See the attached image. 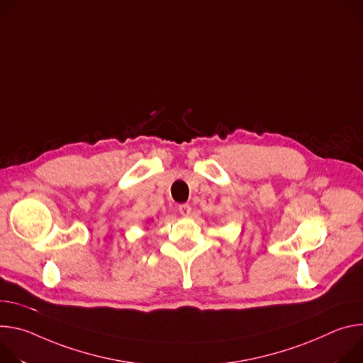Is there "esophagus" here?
<instances>
[{
  "label": "esophagus",
  "instance_id": "obj_1",
  "mask_svg": "<svg viewBox=\"0 0 363 363\" xmlns=\"http://www.w3.org/2000/svg\"><path fill=\"white\" fill-rule=\"evenodd\" d=\"M179 212H180V215H183V216H189L190 212H191V208H190V205L183 203V205L179 206Z\"/></svg>",
  "mask_w": 363,
  "mask_h": 363
}]
</instances>
